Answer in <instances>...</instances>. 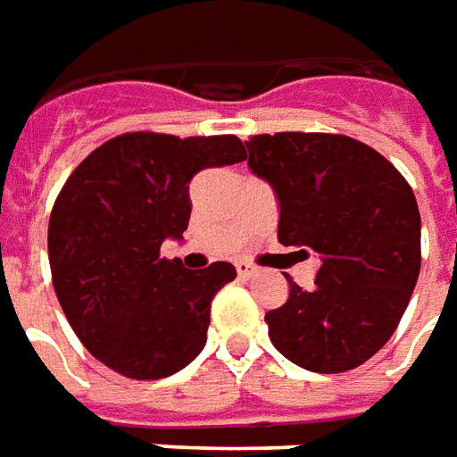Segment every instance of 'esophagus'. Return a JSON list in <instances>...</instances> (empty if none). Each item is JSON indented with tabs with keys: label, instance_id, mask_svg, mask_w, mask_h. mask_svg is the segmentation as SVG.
<instances>
[{
	"label": "esophagus",
	"instance_id": "1",
	"mask_svg": "<svg viewBox=\"0 0 457 457\" xmlns=\"http://www.w3.org/2000/svg\"><path fill=\"white\" fill-rule=\"evenodd\" d=\"M237 275H240L242 280H250V278L257 275V268L250 265V262H237Z\"/></svg>",
	"mask_w": 457,
	"mask_h": 457
}]
</instances>
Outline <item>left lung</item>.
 I'll return each instance as SVG.
<instances>
[{
	"instance_id": "obj_1",
	"label": "left lung",
	"mask_w": 457,
	"mask_h": 457,
	"mask_svg": "<svg viewBox=\"0 0 457 457\" xmlns=\"http://www.w3.org/2000/svg\"><path fill=\"white\" fill-rule=\"evenodd\" d=\"M247 164L280 204L278 240L318 253L312 290L290 282L270 310V340L312 372L362 365L395 333L420 272V212L411 185L358 139L320 132L254 135Z\"/></svg>"
}]
</instances>
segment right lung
Segmentation results:
<instances>
[{
	"label": "right lung",
	"instance_id": "obj_1",
	"mask_svg": "<svg viewBox=\"0 0 457 457\" xmlns=\"http://www.w3.org/2000/svg\"><path fill=\"white\" fill-rule=\"evenodd\" d=\"M247 160L235 135L127 132L87 154L49 217L54 293L82 345L135 380L182 370L203 353L210 303L235 280L229 262L185 270L160 257L187 229L200 170Z\"/></svg>",
	"mask_w": 457,
	"mask_h": 457
}]
</instances>
